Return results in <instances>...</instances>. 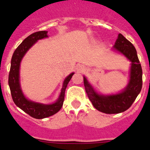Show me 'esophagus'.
Wrapping results in <instances>:
<instances>
[{
  "instance_id": "obj_1",
  "label": "esophagus",
  "mask_w": 150,
  "mask_h": 150,
  "mask_svg": "<svg viewBox=\"0 0 150 150\" xmlns=\"http://www.w3.org/2000/svg\"><path fill=\"white\" fill-rule=\"evenodd\" d=\"M83 67H79V71H83Z\"/></svg>"
}]
</instances>
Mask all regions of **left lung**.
I'll list each match as a JSON object with an SVG mask.
<instances>
[{"instance_id": "1", "label": "left lung", "mask_w": 150, "mask_h": 150, "mask_svg": "<svg viewBox=\"0 0 150 150\" xmlns=\"http://www.w3.org/2000/svg\"><path fill=\"white\" fill-rule=\"evenodd\" d=\"M113 47L132 62L129 83L124 91L116 95H100L94 90L86 78L83 77L86 91L92 105L95 109L107 114L120 113L127 110L140 92L143 85L142 67L133 44L120 34Z\"/></svg>"}]
</instances>
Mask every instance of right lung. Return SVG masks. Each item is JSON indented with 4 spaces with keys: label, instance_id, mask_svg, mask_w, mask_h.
<instances>
[{
    "label": "right lung",
    "instance_id": "obj_1",
    "mask_svg": "<svg viewBox=\"0 0 150 150\" xmlns=\"http://www.w3.org/2000/svg\"><path fill=\"white\" fill-rule=\"evenodd\" d=\"M47 37H48L47 31L40 30V31L33 33L22 41V43L17 47L15 52H13L11 59L10 71L9 73V78H8V83L10 88L12 98L16 105L22 109L24 112L28 113L29 116L35 119H43V118L49 117V116L55 114L57 112L60 110L63 105L64 100L65 89L69 81L71 80L74 75V73H72L65 78L62 91H61L60 96L57 101L54 104L46 105V104L35 103V102L28 100L25 98V97L24 96L21 90L20 84H19V66H20L21 60L25 54L27 52L28 50L38 40L43 39Z\"/></svg>",
    "mask_w": 150,
    "mask_h": 150
}]
</instances>
